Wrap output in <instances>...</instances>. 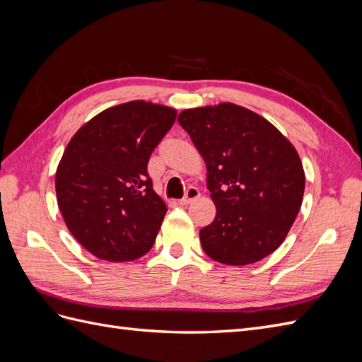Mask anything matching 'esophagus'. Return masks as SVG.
Returning <instances> with one entry per match:
<instances>
[{
  "label": "esophagus",
  "mask_w": 362,
  "mask_h": 362,
  "mask_svg": "<svg viewBox=\"0 0 362 362\" xmlns=\"http://www.w3.org/2000/svg\"><path fill=\"white\" fill-rule=\"evenodd\" d=\"M198 198H199V190L196 189V187H189L187 192H185L184 198L180 201V204H181V205H189L190 202L196 201Z\"/></svg>",
  "instance_id": "esophagus-1"
}]
</instances>
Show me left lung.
<instances>
[{"instance_id": "left-lung-1", "label": "left lung", "mask_w": 362, "mask_h": 362, "mask_svg": "<svg viewBox=\"0 0 362 362\" xmlns=\"http://www.w3.org/2000/svg\"><path fill=\"white\" fill-rule=\"evenodd\" d=\"M206 166L214 221L199 231L205 254L228 266L266 258L286 240L298 216L305 172L298 151L267 119L221 103L182 110Z\"/></svg>"}]
</instances>
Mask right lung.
Masks as SVG:
<instances>
[{
  "label": "right lung",
  "instance_id": "add662e5",
  "mask_svg": "<svg viewBox=\"0 0 362 362\" xmlns=\"http://www.w3.org/2000/svg\"><path fill=\"white\" fill-rule=\"evenodd\" d=\"M175 117L172 107L129 101L98 113L69 140L56 172L59 210L96 258L133 261L154 245L168 208L146 166Z\"/></svg>",
  "mask_w": 362,
  "mask_h": 362
}]
</instances>
